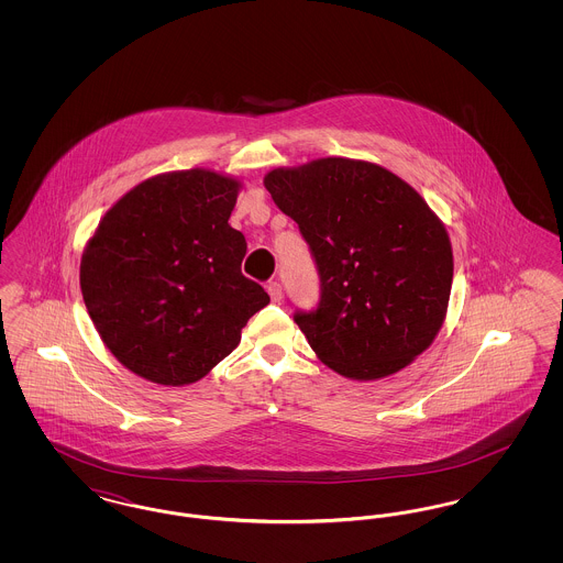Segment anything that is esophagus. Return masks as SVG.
<instances>
[{"instance_id":"1","label":"esophagus","mask_w":563,"mask_h":563,"mask_svg":"<svg viewBox=\"0 0 563 563\" xmlns=\"http://www.w3.org/2000/svg\"><path fill=\"white\" fill-rule=\"evenodd\" d=\"M266 289H268L272 301H280V299H283V287H280V283H278V280H269Z\"/></svg>"}]
</instances>
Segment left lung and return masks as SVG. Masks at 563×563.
<instances>
[{"label": "left lung", "mask_w": 563, "mask_h": 563, "mask_svg": "<svg viewBox=\"0 0 563 563\" xmlns=\"http://www.w3.org/2000/svg\"><path fill=\"white\" fill-rule=\"evenodd\" d=\"M274 205L299 225L321 299L294 321L324 365L352 379L397 374L439 333L454 278L452 242L395 173L350 158L274 168Z\"/></svg>", "instance_id": "obj_1"}]
</instances>
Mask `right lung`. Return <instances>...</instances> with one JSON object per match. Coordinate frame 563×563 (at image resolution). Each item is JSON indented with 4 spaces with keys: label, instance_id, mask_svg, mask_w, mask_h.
Masks as SVG:
<instances>
[{
    "label": "right lung",
    "instance_id": "1",
    "mask_svg": "<svg viewBox=\"0 0 563 563\" xmlns=\"http://www.w3.org/2000/svg\"><path fill=\"white\" fill-rule=\"evenodd\" d=\"M241 184L191 168L152 177L101 219L81 255L88 314L133 374L184 386L209 374L268 306L242 274L246 241L228 219Z\"/></svg>",
    "mask_w": 563,
    "mask_h": 563
}]
</instances>
